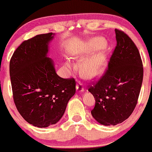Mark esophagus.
<instances>
[{"instance_id":"1","label":"esophagus","mask_w":152,"mask_h":152,"mask_svg":"<svg viewBox=\"0 0 152 152\" xmlns=\"http://www.w3.org/2000/svg\"><path fill=\"white\" fill-rule=\"evenodd\" d=\"M76 90L77 91L79 92V93H81V92L84 91V88H83V85L81 83L78 82L77 84L76 85Z\"/></svg>"}]
</instances>
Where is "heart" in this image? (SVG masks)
<instances>
[{
  "mask_svg": "<svg viewBox=\"0 0 152 152\" xmlns=\"http://www.w3.org/2000/svg\"><path fill=\"white\" fill-rule=\"evenodd\" d=\"M106 42L102 38H94L89 40L84 45L82 51L80 53V58H85L88 55L94 53L99 50L105 47ZM66 65L68 68L72 69L74 66L69 61H67ZM106 68V58L102 53H98L91 56L83 61L81 66V72L84 76L87 77L94 78L99 77L104 72Z\"/></svg>",
  "mask_w": 152,
  "mask_h": 152,
  "instance_id": "obj_1",
  "label": "heart"
}]
</instances>
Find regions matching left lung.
I'll use <instances>...</instances> for the list:
<instances>
[{"label":"left lung","instance_id":"1","mask_svg":"<svg viewBox=\"0 0 152 152\" xmlns=\"http://www.w3.org/2000/svg\"><path fill=\"white\" fill-rule=\"evenodd\" d=\"M116 46L101 78L88 88L94 97L91 115L100 124L114 126L133 112L143 77L141 58L132 40L115 29Z\"/></svg>","mask_w":152,"mask_h":152}]
</instances>
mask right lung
Returning <instances> with one entry per match:
<instances>
[{"label":"right lung","instance_id":"1","mask_svg":"<svg viewBox=\"0 0 152 152\" xmlns=\"http://www.w3.org/2000/svg\"><path fill=\"white\" fill-rule=\"evenodd\" d=\"M54 35L40 34L24 41L9 64L17 109L27 122L40 128L57 123L75 94V80L58 75L53 61L48 56Z\"/></svg>","mask_w":152,"mask_h":152}]
</instances>
